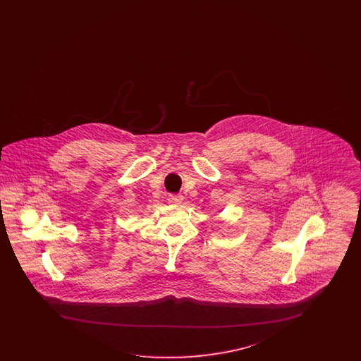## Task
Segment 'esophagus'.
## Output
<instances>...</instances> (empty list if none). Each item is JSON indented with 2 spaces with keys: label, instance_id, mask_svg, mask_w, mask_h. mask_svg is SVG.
<instances>
[{
  "label": "esophagus",
  "instance_id": "1",
  "mask_svg": "<svg viewBox=\"0 0 361 361\" xmlns=\"http://www.w3.org/2000/svg\"><path fill=\"white\" fill-rule=\"evenodd\" d=\"M183 196L181 195H176V196H169L168 198V201L171 202V204H175V205H178V204H181L183 202Z\"/></svg>",
  "mask_w": 361,
  "mask_h": 361
}]
</instances>
